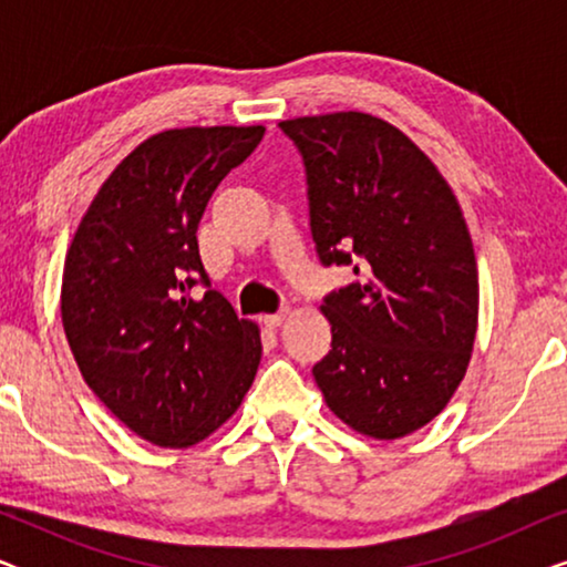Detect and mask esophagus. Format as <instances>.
<instances>
[{"label":"esophagus","mask_w":567,"mask_h":567,"mask_svg":"<svg viewBox=\"0 0 567 567\" xmlns=\"http://www.w3.org/2000/svg\"><path fill=\"white\" fill-rule=\"evenodd\" d=\"M286 317H289V309H278V312L262 317V322H266V328H278V324H281Z\"/></svg>","instance_id":"esophagus-1"}]
</instances>
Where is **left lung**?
I'll use <instances>...</instances> for the list:
<instances>
[{
  "instance_id": "left-lung-1",
  "label": "left lung",
  "mask_w": 567,
  "mask_h": 567,
  "mask_svg": "<svg viewBox=\"0 0 567 567\" xmlns=\"http://www.w3.org/2000/svg\"><path fill=\"white\" fill-rule=\"evenodd\" d=\"M281 131L305 159L322 266L355 274L320 307L332 348L315 363V382L348 429L408 436L452 400L477 336V260L460 200L377 115H305Z\"/></svg>"
}]
</instances>
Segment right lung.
I'll use <instances>...</instances> for the list:
<instances>
[{
	"label": "right lung",
	"mask_w": 567,
	"mask_h": 567,
	"mask_svg": "<svg viewBox=\"0 0 567 567\" xmlns=\"http://www.w3.org/2000/svg\"><path fill=\"white\" fill-rule=\"evenodd\" d=\"M262 126L154 134L100 185L66 250L61 322L84 382L154 446L188 449L243 405L260 363V328L212 286L196 229Z\"/></svg>",
	"instance_id": "1"
}]
</instances>
